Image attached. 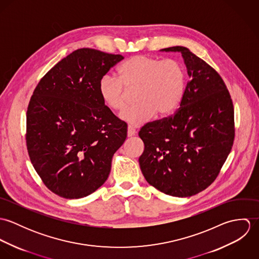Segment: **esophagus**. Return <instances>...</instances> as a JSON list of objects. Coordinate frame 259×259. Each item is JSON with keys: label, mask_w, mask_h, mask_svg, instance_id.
<instances>
[{"label": "esophagus", "mask_w": 259, "mask_h": 259, "mask_svg": "<svg viewBox=\"0 0 259 259\" xmlns=\"http://www.w3.org/2000/svg\"><path fill=\"white\" fill-rule=\"evenodd\" d=\"M136 133L137 132L133 126H131V125L127 126V137H134L136 135Z\"/></svg>", "instance_id": "obj_1"}]
</instances>
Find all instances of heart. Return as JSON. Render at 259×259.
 Listing matches in <instances>:
<instances>
[{"label":"heart","mask_w":259,"mask_h":259,"mask_svg":"<svg viewBox=\"0 0 259 259\" xmlns=\"http://www.w3.org/2000/svg\"><path fill=\"white\" fill-rule=\"evenodd\" d=\"M185 85V68L177 60L137 55L122 64L118 77L103 75L99 93L110 109L121 111L126 106L128 92L137 91V105L122 111L119 117L131 125L140 126L155 113L163 117L176 111L184 99Z\"/></svg>","instance_id":"heart-1"}]
</instances>
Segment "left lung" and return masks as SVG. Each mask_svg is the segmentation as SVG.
Masks as SVG:
<instances>
[{
  "label": "left lung",
  "instance_id": "1",
  "mask_svg": "<svg viewBox=\"0 0 259 259\" xmlns=\"http://www.w3.org/2000/svg\"><path fill=\"white\" fill-rule=\"evenodd\" d=\"M161 51L182 54L189 80L178 111L141 128L145 150L139 161L149 185L187 197L218 178L234 141V109L222 76L207 63L185 47Z\"/></svg>",
  "mask_w": 259,
  "mask_h": 259
}]
</instances>
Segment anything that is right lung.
Here are the masks:
<instances>
[{
    "label": "right lung",
    "mask_w": 259,
    "mask_h": 259,
    "mask_svg": "<svg viewBox=\"0 0 259 259\" xmlns=\"http://www.w3.org/2000/svg\"><path fill=\"white\" fill-rule=\"evenodd\" d=\"M123 59L78 49L38 81L27 111L26 143L45 185L76 199L108 180L113 153L126 139V123L103 102L99 81Z\"/></svg>",
    "instance_id": "add662e5"
}]
</instances>
